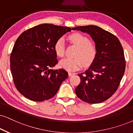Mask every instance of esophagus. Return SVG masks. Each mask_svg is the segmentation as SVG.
Masks as SVG:
<instances>
[{"instance_id": "obj_1", "label": "esophagus", "mask_w": 133, "mask_h": 133, "mask_svg": "<svg viewBox=\"0 0 133 133\" xmlns=\"http://www.w3.org/2000/svg\"><path fill=\"white\" fill-rule=\"evenodd\" d=\"M75 73H72V72H68V75H69V77H71L72 75H75Z\"/></svg>"}]
</instances>
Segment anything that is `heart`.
I'll use <instances>...</instances> for the list:
<instances>
[{"label": "heart", "instance_id": "obj_1", "mask_svg": "<svg viewBox=\"0 0 133 133\" xmlns=\"http://www.w3.org/2000/svg\"><path fill=\"white\" fill-rule=\"evenodd\" d=\"M69 39L78 49L75 53L74 58H65L59 62L61 68L75 71L84 66L87 67L95 61L97 55V48L96 45L91 43L90 38L79 33H74L69 36ZM55 51L59 57H63L65 53L64 40L59 38L56 40L54 46Z\"/></svg>", "mask_w": 133, "mask_h": 133}]
</instances>
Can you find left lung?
Returning a JSON list of instances; mask_svg holds the SVG:
<instances>
[{
    "label": "left lung",
    "mask_w": 133,
    "mask_h": 133,
    "mask_svg": "<svg viewBox=\"0 0 133 133\" xmlns=\"http://www.w3.org/2000/svg\"><path fill=\"white\" fill-rule=\"evenodd\" d=\"M88 33L97 48V55L90 68L79 74L80 83L75 89L80 99L90 104L102 102L118 89L125 70L123 50L118 38L96 26L72 29Z\"/></svg>",
    "instance_id": "obj_1"
}]
</instances>
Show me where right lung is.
I'll return each mask as SVG.
<instances>
[{"instance_id":"add662e5","label":"right lung","mask_w":133,"mask_h":133,"mask_svg":"<svg viewBox=\"0 0 133 133\" xmlns=\"http://www.w3.org/2000/svg\"><path fill=\"white\" fill-rule=\"evenodd\" d=\"M71 28L42 24L23 32L10 55V69L15 86L33 101L48 100L56 95L68 73L53 70L58 61L54 46L56 40Z\"/></svg>"}]
</instances>
